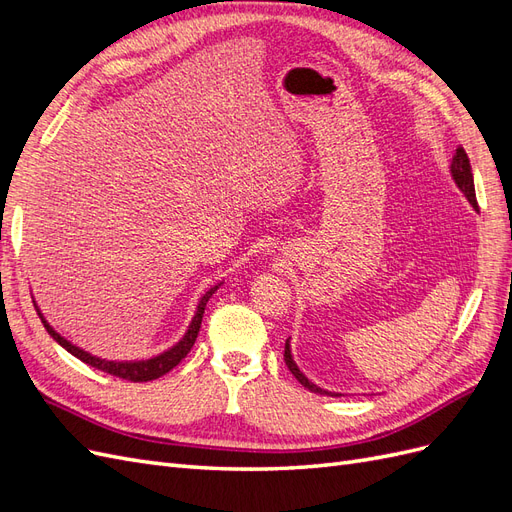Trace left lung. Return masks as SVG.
I'll return each instance as SVG.
<instances>
[{
	"mask_svg": "<svg viewBox=\"0 0 512 512\" xmlns=\"http://www.w3.org/2000/svg\"><path fill=\"white\" fill-rule=\"evenodd\" d=\"M451 175H453V179H455V183H457V188H459L463 194H466V198L470 200V205H472L474 209H478V205H476V192H474L472 166H470V160H468V153L463 151V147H457V151H455L453 162H451ZM284 361H286L288 369L292 371V376L297 378V380L305 386L307 391L320 393V395L339 397V393H329V391H324V389H320V386H316L314 382H309V380L301 374V369L297 367V363L292 361V354H290V344H288V339H286V348H284Z\"/></svg>",
	"mask_w": 512,
	"mask_h": 512,
	"instance_id": "left-lung-1",
	"label": "left lung"
}]
</instances>
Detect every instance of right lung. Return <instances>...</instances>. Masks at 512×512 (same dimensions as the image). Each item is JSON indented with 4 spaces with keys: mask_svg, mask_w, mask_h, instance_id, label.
<instances>
[{
    "mask_svg": "<svg viewBox=\"0 0 512 512\" xmlns=\"http://www.w3.org/2000/svg\"><path fill=\"white\" fill-rule=\"evenodd\" d=\"M215 290H218V286H213V288L205 294V297L200 299L196 314H194V318H192V322H190V329H188V333L183 335L181 342H179L177 346L170 348V350H166V352H162V354H158V356H153V359H147V361H130V363L126 361V363H117V361L98 359V356H91L89 352H85V350H81V348H76L74 344L68 342V339H64L57 331H53V327L42 318V314H40V318H42V322H44V329L49 331V335L55 339V342H57L61 348H66L70 354H74L76 359H81L83 363H87V365H91V367H96V369H100V371H106V374H111V376L123 378V380H130V382H149V380H156V378L168 374L170 369L177 367V365L185 359V356H188V352L192 350V346H194V342H196V337H198L200 322H203V314H205V305H207V301L211 299V294H213Z\"/></svg>",
    "mask_w": 512,
    "mask_h": 512,
    "instance_id": "obj_1",
    "label": "right lung"
}]
</instances>
